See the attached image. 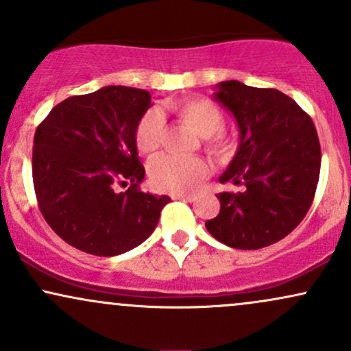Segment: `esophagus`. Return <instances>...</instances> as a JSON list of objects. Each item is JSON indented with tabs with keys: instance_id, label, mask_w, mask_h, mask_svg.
Instances as JSON below:
<instances>
[{
	"instance_id": "esophagus-1",
	"label": "esophagus",
	"mask_w": 351,
	"mask_h": 351,
	"mask_svg": "<svg viewBox=\"0 0 351 351\" xmlns=\"http://www.w3.org/2000/svg\"><path fill=\"white\" fill-rule=\"evenodd\" d=\"M173 199H181V201H195V196L193 195H183V193H176V195H171Z\"/></svg>"
}]
</instances>
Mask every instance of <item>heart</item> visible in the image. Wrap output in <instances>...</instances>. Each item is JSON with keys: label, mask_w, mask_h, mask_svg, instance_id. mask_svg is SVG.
<instances>
[{"label": "heart", "mask_w": 351, "mask_h": 351, "mask_svg": "<svg viewBox=\"0 0 351 351\" xmlns=\"http://www.w3.org/2000/svg\"><path fill=\"white\" fill-rule=\"evenodd\" d=\"M201 135L204 150L219 162L231 158L236 150L232 136L223 128L224 114L213 100L189 97L165 106ZM135 147L143 156H153L162 148L163 120L156 110L147 112L134 132ZM209 167L203 158H173L162 156L148 168L152 186L165 193H191L208 176Z\"/></svg>", "instance_id": "heart-1"}]
</instances>
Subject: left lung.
I'll use <instances>...</instances> for the list:
<instances>
[{"label": "left lung", "mask_w": 351, "mask_h": 351, "mask_svg": "<svg viewBox=\"0 0 351 351\" xmlns=\"http://www.w3.org/2000/svg\"><path fill=\"white\" fill-rule=\"evenodd\" d=\"M216 99L234 114L241 130L221 183L245 189L217 195L219 215L206 221V229L229 247L263 249L291 234L312 206L322 160L315 125L277 88L226 80Z\"/></svg>", "instance_id": "1"}]
</instances>
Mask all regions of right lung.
<instances>
[{
	"mask_svg": "<svg viewBox=\"0 0 351 351\" xmlns=\"http://www.w3.org/2000/svg\"><path fill=\"white\" fill-rule=\"evenodd\" d=\"M143 88L108 86L62 100L38 125L33 183L52 231L72 247L110 257L155 231L168 196L140 191L134 132L150 107ZM129 184L117 193V186Z\"/></svg>",
	"mask_w": 351,
	"mask_h": 351,
	"instance_id": "right-lung-1",
	"label": "right lung"
}]
</instances>
